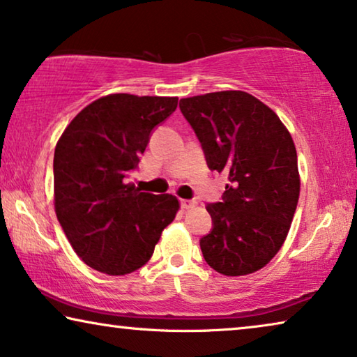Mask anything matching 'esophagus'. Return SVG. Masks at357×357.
Listing matches in <instances>:
<instances>
[{
    "instance_id": "esophagus-1",
    "label": "esophagus",
    "mask_w": 357,
    "mask_h": 357,
    "mask_svg": "<svg viewBox=\"0 0 357 357\" xmlns=\"http://www.w3.org/2000/svg\"><path fill=\"white\" fill-rule=\"evenodd\" d=\"M181 206H183V210H192L197 206V202L195 200H181Z\"/></svg>"
}]
</instances>
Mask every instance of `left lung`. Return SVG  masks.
Segmentation results:
<instances>
[{"instance_id":"1","label":"left lung","mask_w":357,"mask_h":357,"mask_svg":"<svg viewBox=\"0 0 357 357\" xmlns=\"http://www.w3.org/2000/svg\"><path fill=\"white\" fill-rule=\"evenodd\" d=\"M210 169L226 173L222 202L210 204L205 261L227 278L257 273L284 245L300 197L296 149L278 114L245 91L179 100Z\"/></svg>"}]
</instances>
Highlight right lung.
Listing matches in <instances>:
<instances>
[{
	"label": "right lung",
	"mask_w": 357,
	"mask_h": 357,
	"mask_svg": "<svg viewBox=\"0 0 357 357\" xmlns=\"http://www.w3.org/2000/svg\"><path fill=\"white\" fill-rule=\"evenodd\" d=\"M178 107V98L107 94L63 130L54 151V210L84 264L109 275L135 273L151 259L179 200L139 192L128 174L151 131Z\"/></svg>",
	"instance_id": "obj_1"
}]
</instances>
